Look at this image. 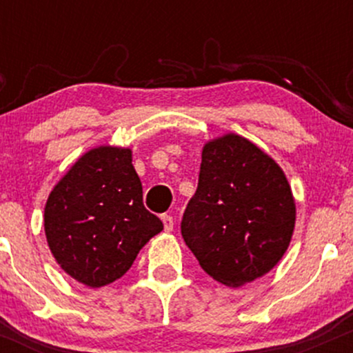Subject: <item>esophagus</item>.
<instances>
[{
    "mask_svg": "<svg viewBox=\"0 0 353 353\" xmlns=\"http://www.w3.org/2000/svg\"><path fill=\"white\" fill-rule=\"evenodd\" d=\"M163 224H164V230L165 232H171L172 230V228H174V219H172V216H168V214H164L163 217Z\"/></svg>",
    "mask_w": 353,
    "mask_h": 353,
    "instance_id": "34e87169",
    "label": "esophagus"
}]
</instances>
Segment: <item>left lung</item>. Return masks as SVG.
Returning <instances> with one entry per match:
<instances>
[{
    "instance_id": "8db88e82",
    "label": "left lung",
    "mask_w": 353,
    "mask_h": 353,
    "mask_svg": "<svg viewBox=\"0 0 353 353\" xmlns=\"http://www.w3.org/2000/svg\"><path fill=\"white\" fill-rule=\"evenodd\" d=\"M294 224L292 190L267 154L237 134L204 145L181 234L205 274L229 287L262 277L282 259Z\"/></svg>"
}]
</instances>
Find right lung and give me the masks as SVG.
I'll return each instance as SVG.
<instances>
[{
    "mask_svg": "<svg viewBox=\"0 0 353 353\" xmlns=\"http://www.w3.org/2000/svg\"><path fill=\"white\" fill-rule=\"evenodd\" d=\"M163 228L144 208L131 151L109 145L84 154L52 189L44 209L54 259L64 272L92 289L123 277Z\"/></svg>",
    "mask_w": 353,
    "mask_h": 353,
    "instance_id": "right-lung-1",
    "label": "right lung"
}]
</instances>
